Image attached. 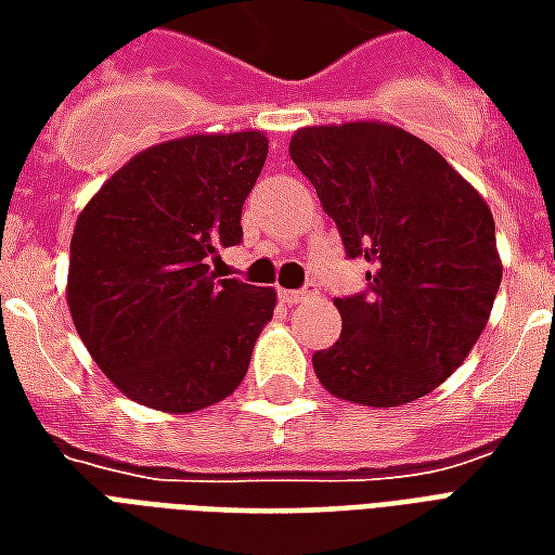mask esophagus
I'll return each mask as SVG.
<instances>
[{
  "label": "esophagus",
  "mask_w": 555,
  "mask_h": 555,
  "mask_svg": "<svg viewBox=\"0 0 555 555\" xmlns=\"http://www.w3.org/2000/svg\"><path fill=\"white\" fill-rule=\"evenodd\" d=\"M314 294H318V291H314V285H306V288H300V291H282L279 297H282V302H288V306H297V302L312 300Z\"/></svg>",
  "instance_id": "esophagus-1"
}]
</instances>
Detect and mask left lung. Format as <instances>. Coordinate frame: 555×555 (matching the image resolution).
<instances>
[{
    "instance_id": "1",
    "label": "left lung",
    "mask_w": 555,
    "mask_h": 555,
    "mask_svg": "<svg viewBox=\"0 0 555 555\" xmlns=\"http://www.w3.org/2000/svg\"><path fill=\"white\" fill-rule=\"evenodd\" d=\"M288 151L348 258L372 264L362 294L336 297L341 336L312 357L318 380L365 408L428 396L466 360L500 291L490 207L401 127H302Z\"/></svg>"
}]
</instances>
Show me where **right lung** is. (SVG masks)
Here are the masks:
<instances>
[{
	"instance_id": "obj_1",
	"label": "right lung",
	"mask_w": 555,
	"mask_h": 555,
	"mask_svg": "<svg viewBox=\"0 0 555 555\" xmlns=\"http://www.w3.org/2000/svg\"><path fill=\"white\" fill-rule=\"evenodd\" d=\"M264 159L261 130L171 139L121 166L79 214L70 318L101 372L145 408L193 413L246 377L276 291L217 279L207 261L243 241Z\"/></svg>"
}]
</instances>
